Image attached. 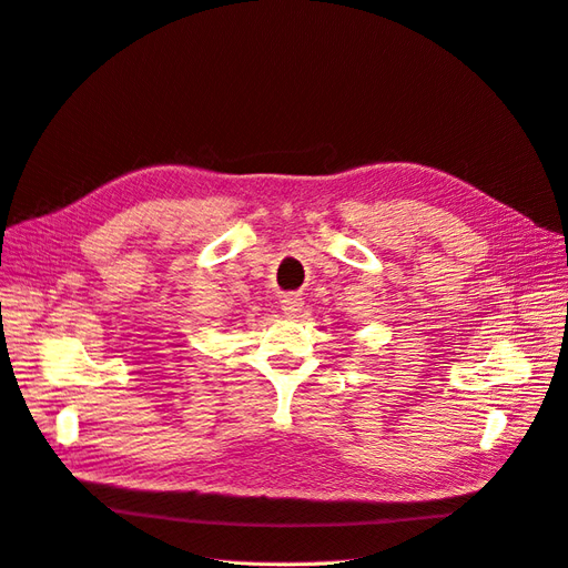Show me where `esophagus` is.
<instances>
[{"label": "esophagus", "mask_w": 568, "mask_h": 568, "mask_svg": "<svg viewBox=\"0 0 568 568\" xmlns=\"http://www.w3.org/2000/svg\"><path fill=\"white\" fill-rule=\"evenodd\" d=\"M282 311H284V315H296V313H301V311H303V298L296 296V294L284 296V298H282Z\"/></svg>", "instance_id": "34e87169"}]
</instances>
